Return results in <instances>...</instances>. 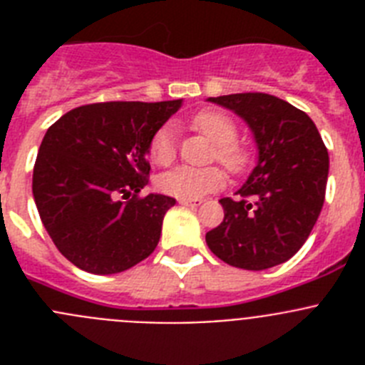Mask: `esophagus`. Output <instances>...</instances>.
Returning a JSON list of instances; mask_svg holds the SVG:
<instances>
[{
	"label": "esophagus",
	"instance_id": "34e87169",
	"mask_svg": "<svg viewBox=\"0 0 365 365\" xmlns=\"http://www.w3.org/2000/svg\"><path fill=\"white\" fill-rule=\"evenodd\" d=\"M179 202L185 206H201L202 199H179Z\"/></svg>",
	"mask_w": 365,
	"mask_h": 365
}]
</instances>
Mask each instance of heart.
Here are the masks:
<instances>
[{
  "instance_id": "obj_1",
  "label": "heart",
  "mask_w": 365,
  "mask_h": 365,
  "mask_svg": "<svg viewBox=\"0 0 365 365\" xmlns=\"http://www.w3.org/2000/svg\"><path fill=\"white\" fill-rule=\"evenodd\" d=\"M192 125L215 144V155L228 170L241 172L248 163V153L237 140V128L228 115L215 109H205L192 118ZM148 155L155 164L168 166L175 159V133L172 124L160 125L150 138ZM227 177L217 166L192 168L177 166L157 177V188L177 199H199L217 192Z\"/></svg>"
}]
</instances>
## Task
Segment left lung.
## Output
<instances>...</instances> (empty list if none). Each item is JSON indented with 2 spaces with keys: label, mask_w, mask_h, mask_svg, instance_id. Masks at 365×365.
<instances>
[{
  "label": "left lung",
  "mask_w": 365,
  "mask_h": 365,
  "mask_svg": "<svg viewBox=\"0 0 365 365\" xmlns=\"http://www.w3.org/2000/svg\"><path fill=\"white\" fill-rule=\"evenodd\" d=\"M243 118L257 146V164L237 197L221 199L225 219L206 245L225 263L265 270L285 263L307 241L320 215L329 155L307 113L267 93L210 96Z\"/></svg>",
  "instance_id": "obj_1"
}]
</instances>
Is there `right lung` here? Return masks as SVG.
Here are the masks:
<instances>
[{"label":"right lung","mask_w":365,"mask_h":365,"mask_svg":"<svg viewBox=\"0 0 365 365\" xmlns=\"http://www.w3.org/2000/svg\"><path fill=\"white\" fill-rule=\"evenodd\" d=\"M180 104H87L47 130L32 195L45 230L73 265L106 276L124 272L153 252L175 199L160 193L138 197V192L150 175L151 135Z\"/></svg>","instance_id":"1"}]
</instances>
